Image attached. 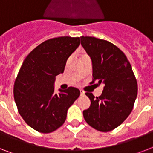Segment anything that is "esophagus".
Instances as JSON below:
<instances>
[{"label": "esophagus", "instance_id": "34e87169", "mask_svg": "<svg viewBox=\"0 0 153 153\" xmlns=\"http://www.w3.org/2000/svg\"><path fill=\"white\" fill-rule=\"evenodd\" d=\"M80 94H81L82 96L85 95V92H84L83 91H82V90H80Z\"/></svg>", "mask_w": 153, "mask_h": 153}]
</instances>
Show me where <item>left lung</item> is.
Returning <instances> with one entry per match:
<instances>
[{"instance_id":"left-lung-1","label":"left lung","mask_w":153,"mask_h":153,"mask_svg":"<svg viewBox=\"0 0 153 153\" xmlns=\"http://www.w3.org/2000/svg\"><path fill=\"white\" fill-rule=\"evenodd\" d=\"M81 44L92 62L94 80L104 84L99 97L86 93L91 106L83 111L87 123L101 132L119 126L130 114L137 95V83L126 55L112 43L82 36Z\"/></svg>"}]
</instances>
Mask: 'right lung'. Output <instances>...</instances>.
<instances>
[{
  "mask_svg": "<svg viewBox=\"0 0 153 153\" xmlns=\"http://www.w3.org/2000/svg\"><path fill=\"white\" fill-rule=\"evenodd\" d=\"M80 44L79 37L62 36L44 41L28 54L14 84V99L26 123L43 133L56 130L80 95L75 87L55 92V76L63 73L67 59Z\"/></svg>",
  "mask_w": 153,
  "mask_h": 153,
  "instance_id": "add662e5",
  "label": "right lung"
}]
</instances>
